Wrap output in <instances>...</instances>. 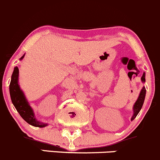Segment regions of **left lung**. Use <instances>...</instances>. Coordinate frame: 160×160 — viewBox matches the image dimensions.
Listing matches in <instances>:
<instances>
[{"label": "left lung", "instance_id": "left-lung-1", "mask_svg": "<svg viewBox=\"0 0 160 160\" xmlns=\"http://www.w3.org/2000/svg\"><path fill=\"white\" fill-rule=\"evenodd\" d=\"M141 81L142 83H145V82H146V73H145V72H143V75L141 78ZM146 88H145V86H143L142 88L141 89L140 93H139L137 100H136V102H135L134 105H133V108H132L133 114L131 118V121H132V120L137 116V115L139 114V111L141 110L142 107L143 105V102H144L145 97H146Z\"/></svg>", "mask_w": 160, "mask_h": 160}]
</instances>
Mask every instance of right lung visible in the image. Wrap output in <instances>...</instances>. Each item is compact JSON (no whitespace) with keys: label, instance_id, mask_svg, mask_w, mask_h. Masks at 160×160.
Returning <instances> with one entry per match:
<instances>
[{"label":"right lung","instance_id":"add662e5","mask_svg":"<svg viewBox=\"0 0 160 160\" xmlns=\"http://www.w3.org/2000/svg\"><path fill=\"white\" fill-rule=\"evenodd\" d=\"M24 55L20 58L22 60L24 58ZM19 70L18 67H14V72L11 75V83L9 85L10 95L13 105H14L17 111L18 112L20 116L22 117L24 121L27 122L28 124L33 126L39 128H43L48 126V123L42 122L38 121L34 116V111L31 107L30 104L28 102L24 92L21 90L18 84Z\"/></svg>","mask_w":160,"mask_h":160}]
</instances>
